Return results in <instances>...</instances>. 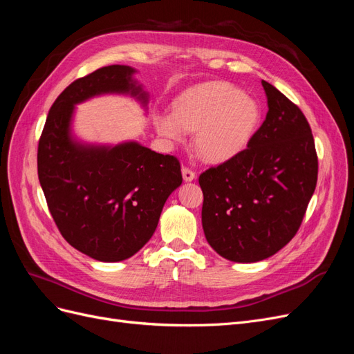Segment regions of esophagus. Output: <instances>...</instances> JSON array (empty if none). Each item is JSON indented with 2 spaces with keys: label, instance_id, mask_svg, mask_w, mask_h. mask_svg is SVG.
Wrapping results in <instances>:
<instances>
[{
  "label": "esophagus",
  "instance_id": "obj_1",
  "mask_svg": "<svg viewBox=\"0 0 354 354\" xmlns=\"http://www.w3.org/2000/svg\"><path fill=\"white\" fill-rule=\"evenodd\" d=\"M181 174H183L185 181H192V180L195 178V173H194V171H192L190 168H187V167L181 168Z\"/></svg>",
  "mask_w": 354,
  "mask_h": 354
}]
</instances>
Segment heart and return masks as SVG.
<instances>
[{"label": "heart", "instance_id": "b5f03b06", "mask_svg": "<svg viewBox=\"0 0 354 354\" xmlns=\"http://www.w3.org/2000/svg\"><path fill=\"white\" fill-rule=\"evenodd\" d=\"M261 121L260 104L232 84L209 81L181 93L173 113L155 112L153 124L168 142L195 133L194 145L208 162H224L250 145Z\"/></svg>", "mask_w": 354, "mask_h": 354}]
</instances>
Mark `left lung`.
Instances as JSON below:
<instances>
[{"label": "left lung", "instance_id": "left-lung-1", "mask_svg": "<svg viewBox=\"0 0 354 354\" xmlns=\"http://www.w3.org/2000/svg\"><path fill=\"white\" fill-rule=\"evenodd\" d=\"M269 112L248 147L199 176L202 227L224 259L255 263L291 241L317 183V153L304 113L261 81Z\"/></svg>", "mask_w": 354, "mask_h": 354}]
</instances>
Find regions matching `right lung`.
<instances>
[{"mask_svg":"<svg viewBox=\"0 0 354 354\" xmlns=\"http://www.w3.org/2000/svg\"><path fill=\"white\" fill-rule=\"evenodd\" d=\"M111 65L75 80L50 108L38 143V178L62 236L94 260L130 259L152 238L168 196L181 185L178 159L136 142L84 146L69 134L73 106L103 93L147 95Z\"/></svg>","mask_w":354,"mask_h":354,"instance_id":"obj_1","label":"right lung"}]
</instances>
